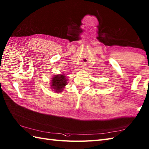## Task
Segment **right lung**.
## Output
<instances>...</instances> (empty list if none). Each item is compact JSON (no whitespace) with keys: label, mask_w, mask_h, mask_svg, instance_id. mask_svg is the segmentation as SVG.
Returning <instances> with one entry per match:
<instances>
[{"label":"right lung","mask_w":149,"mask_h":149,"mask_svg":"<svg viewBox=\"0 0 149 149\" xmlns=\"http://www.w3.org/2000/svg\"><path fill=\"white\" fill-rule=\"evenodd\" d=\"M67 81L68 79L66 76L63 74L55 75L52 78L50 86L56 92H61L64 88V86L67 85Z\"/></svg>","instance_id":"1"}]
</instances>
